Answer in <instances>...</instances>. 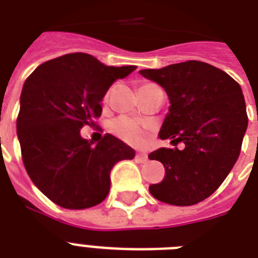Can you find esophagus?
<instances>
[{"instance_id":"obj_1","label":"esophagus","mask_w":258,"mask_h":258,"mask_svg":"<svg viewBox=\"0 0 258 258\" xmlns=\"http://www.w3.org/2000/svg\"><path fill=\"white\" fill-rule=\"evenodd\" d=\"M135 158H137L139 162H142V163H143V162L149 161V157H147V154H146V153H138L137 157H135Z\"/></svg>"}]
</instances>
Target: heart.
<instances>
[{
    "label": "heart",
    "instance_id": "obj_1",
    "mask_svg": "<svg viewBox=\"0 0 258 258\" xmlns=\"http://www.w3.org/2000/svg\"><path fill=\"white\" fill-rule=\"evenodd\" d=\"M150 86H154V84H143L141 88H145V87ZM109 128H111V133L113 135H116L119 139L134 146L142 145L145 142L146 135H147V131H146L145 127L139 121L125 116L115 119L111 123V125H109Z\"/></svg>",
    "mask_w": 258,
    "mask_h": 258
}]
</instances>
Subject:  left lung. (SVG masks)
<instances>
[{"mask_svg":"<svg viewBox=\"0 0 258 258\" xmlns=\"http://www.w3.org/2000/svg\"><path fill=\"white\" fill-rule=\"evenodd\" d=\"M158 83L170 100L169 113L159 131L183 150H155L151 161L165 166V178L149 187L165 204L191 206L210 197L238 159L248 127L246 105L240 84L208 62L171 64L161 70H142Z\"/></svg>","mask_w":258,"mask_h":258,"instance_id":"obj_1","label":"left lung"}]
</instances>
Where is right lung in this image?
<instances>
[{
    "label": "right lung",
    "mask_w": 258,
    "mask_h": 258,
    "mask_svg": "<svg viewBox=\"0 0 258 258\" xmlns=\"http://www.w3.org/2000/svg\"><path fill=\"white\" fill-rule=\"evenodd\" d=\"M135 70L104 66L76 52L38 66L24 83L17 117L22 162L36 187L58 206L100 204L108 196L115 163L135 157L111 134L96 146L80 135L101 115L100 101L112 83Z\"/></svg>",
    "instance_id": "obj_1"
}]
</instances>
